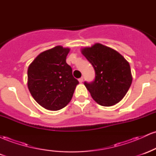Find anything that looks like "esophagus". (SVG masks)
Wrapping results in <instances>:
<instances>
[{"label": "esophagus", "instance_id": "esophagus-1", "mask_svg": "<svg viewBox=\"0 0 156 156\" xmlns=\"http://www.w3.org/2000/svg\"><path fill=\"white\" fill-rule=\"evenodd\" d=\"M83 77H81V78H80L79 79H78V81H79L80 83H82V82H83Z\"/></svg>", "mask_w": 156, "mask_h": 156}]
</instances>
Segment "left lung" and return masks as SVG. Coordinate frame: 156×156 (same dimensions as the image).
<instances>
[{
	"instance_id": "8db88e82",
	"label": "left lung",
	"mask_w": 156,
	"mask_h": 156,
	"mask_svg": "<svg viewBox=\"0 0 156 156\" xmlns=\"http://www.w3.org/2000/svg\"><path fill=\"white\" fill-rule=\"evenodd\" d=\"M81 52L95 72L93 81L84 82L93 99L103 106L119 103L132 83L129 63L117 51L100 43L84 48Z\"/></svg>"
}]
</instances>
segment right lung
Masks as SVG:
<instances>
[{"label":"right lung","instance_id":"obj_1","mask_svg":"<svg viewBox=\"0 0 156 156\" xmlns=\"http://www.w3.org/2000/svg\"><path fill=\"white\" fill-rule=\"evenodd\" d=\"M69 52V48L55 46L37 55L28 67V89L34 99L48 110L65 107L79 83L66 62Z\"/></svg>","mask_w":156,"mask_h":156}]
</instances>
